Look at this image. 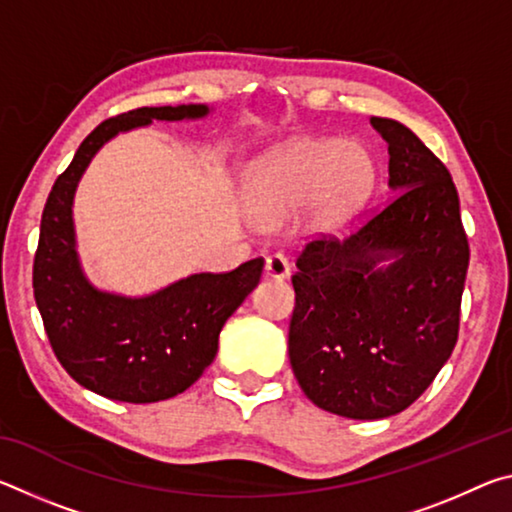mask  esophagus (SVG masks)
I'll use <instances>...</instances> for the list:
<instances>
[{"label":"esophagus","mask_w":512,"mask_h":512,"mask_svg":"<svg viewBox=\"0 0 512 512\" xmlns=\"http://www.w3.org/2000/svg\"><path fill=\"white\" fill-rule=\"evenodd\" d=\"M264 271H266V277H273V280H284V277H289L291 268H289L287 259H284L282 255H268Z\"/></svg>","instance_id":"obj_1"}]
</instances>
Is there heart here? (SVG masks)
<instances>
[{
  "label": "heart",
  "instance_id": "heart-1",
  "mask_svg": "<svg viewBox=\"0 0 512 512\" xmlns=\"http://www.w3.org/2000/svg\"><path fill=\"white\" fill-rule=\"evenodd\" d=\"M375 183L370 155L339 140H302L250 164L244 201L257 223L277 225L307 205L316 230L343 225L368 201Z\"/></svg>",
  "mask_w": 512,
  "mask_h": 512
}]
</instances>
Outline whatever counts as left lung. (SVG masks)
I'll list each match as a JSON object with an SVG mask.
<instances>
[{
  "label": "left lung",
  "instance_id": "left-lung-1",
  "mask_svg": "<svg viewBox=\"0 0 512 512\" xmlns=\"http://www.w3.org/2000/svg\"><path fill=\"white\" fill-rule=\"evenodd\" d=\"M388 142L393 201L345 241H309L291 277L293 375L311 402L352 420L404 411L458 339L470 264L449 171L404 124L370 117Z\"/></svg>",
  "mask_w": 512,
  "mask_h": 512
}]
</instances>
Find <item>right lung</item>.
I'll use <instances>...</instances> for the list:
<instances>
[{
	"mask_svg": "<svg viewBox=\"0 0 512 512\" xmlns=\"http://www.w3.org/2000/svg\"><path fill=\"white\" fill-rule=\"evenodd\" d=\"M210 108H137L103 121L85 137L51 187L33 259V296L51 350L67 375L88 391L117 402L149 404L176 397L203 375L219 350V334L257 287L264 259L230 273H196L151 296L126 298L85 277L72 205L76 185L103 144L153 119H201Z\"/></svg>",
	"mask_w": 512,
	"mask_h": 512,
	"instance_id": "1",
	"label": "right lung"
}]
</instances>
